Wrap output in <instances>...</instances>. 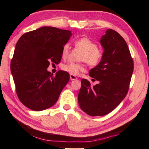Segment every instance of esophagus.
Segmentation results:
<instances>
[{
  "instance_id": "34e87169",
  "label": "esophagus",
  "mask_w": 149,
  "mask_h": 149,
  "mask_svg": "<svg viewBox=\"0 0 149 149\" xmlns=\"http://www.w3.org/2000/svg\"><path fill=\"white\" fill-rule=\"evenodd\" d=\"M70 80H76V79H77V77L76 76H74V75H73V74H70Z\"/></svg>"
}]
</instances>
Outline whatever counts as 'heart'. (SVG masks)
Wrapping results in <instances>:
<instances>
[{
    "instance_id": "1",
    "label": "heart",
    "mask_w": 149,
    "mask_h": 149,
    "mask_svg": "<svg viewBox=\"0 0 149 149\" xmlns=\"http://www.w3.org/2000/svg\"><path fill=\"white\" fill-rule=\"evenodd\" d=\"M75 46L82 51L79 60L85 61L89 66L96 67L100 64L103 58L104 53L94 41L88 37L80 38L74 42ZM70 47L68 44H65L62 49V58L66 59L68 56ZM65 72L74 76L85 71V65L83 62L68 63L62 66Z\"/></svg>"
}]
</instances>
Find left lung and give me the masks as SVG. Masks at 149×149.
I'll use <instances>...</instances> for the list:
<instances>
[{"label":"left lung","instance_id":"obj_1","mask_svg":"<svg viewBox=\"0 0 149 149\" xmlns=\"http://www.w3.org/2000/svg\"><path fill=\"white\" fill-rule=\"evenodd\" d=\"M100 43L104 49L102 60L89 74L99 83L91 86L83 79L78 95L81 109L92 117L107 115L121 102L128 92L134 70L127 45L117 32L107 30Z\"/></svg>","mask_w":149,"mask_h":149}]
</instances>
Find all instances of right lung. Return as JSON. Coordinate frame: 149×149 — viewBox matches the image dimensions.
<instances>
[{"instance_id":"1","label":"right lung","mask_w":149,"mask_h":149,"mask_svg":"<svg viewBox=\"0 0 149 149\" xmlns=\"http://www.w3.org/2000/svg\"><path fill=\"white\" fill-rule=\"evenodd\" d=\"M71 32L44 26L24 34L16 43L11 71L20 102L28 109L40 111L54 106L70 75L59 70L56 75L47 68L50 62L58 64L63 46Z\"/></svg>"}]
</instances>
